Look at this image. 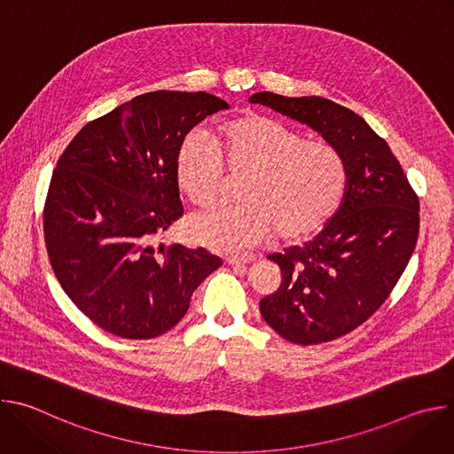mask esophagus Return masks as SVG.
Listing matches in <instances>:
<instances>
[{
    "instance_id": "esophagus-1",
    "label": "esophagus",
    "mask_w": 454,
    "mask_h": 454,
    "mask_svg": "<svg viewBox=\"0 0 454 454\" xmlns=\"http://www.w3.org/2000/svg\"><path fill=\"white\" fill-rule=\"evenodd\" d=\"M253 261H254L253 254H231V256H226V264L228 266L247 264V262H253Z\"/></svg>"
}]
</instances>
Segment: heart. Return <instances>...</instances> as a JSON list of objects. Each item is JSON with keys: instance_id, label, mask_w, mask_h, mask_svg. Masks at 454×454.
<instances>
[{"instance_id": "b5f03b06", "label": "heart", "mask_w": 454, "mask_h": 454, "mask_svg": "<svg viewBox=\"0 0 454 454\" xmlns=\"http://www.w3.org/2000/svg\"><path fill=\"white\" fill-rule=\"evenodd\" d=\"M247 177L239 207L219 208L192 221L190 239L214 251H239L277 231L300 240L325 226L347 190L341 153L321 140H305L293 125L258 113L224 121L212 142L203 131L188 133L176 153V181L198 208H212L221 196L224 168Z\"/></svg>"}]
</instances>
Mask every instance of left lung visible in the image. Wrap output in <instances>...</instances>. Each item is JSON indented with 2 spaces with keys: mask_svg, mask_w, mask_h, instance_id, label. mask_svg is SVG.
Returning a JSON list of instances; mask_svg holds the SVG:
<instances>
[{
  "mask_svg": "<svg viewBox=\"0 0 454 454\" xmlns=\"http://www.w3.org/2000/svg\"><path fill=\"white\" fill-rule=\"evenodd\" d=\"M309 125L347 163V190L333 219L303 247L268 258L282 284L261 314L284 340L317 345L364 323L392 293L419 237V198L387 145L354 111L321 97H249Z\"/></svg>",
  "mask_w": 454,
  "mask_h": 454,
  "instance_id": "1",
  "label": "left lung"
}]
</instances>
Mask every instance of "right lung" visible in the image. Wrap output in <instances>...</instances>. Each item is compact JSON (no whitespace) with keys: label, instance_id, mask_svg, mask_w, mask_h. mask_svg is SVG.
Segmentation results:
<instances>
[{"label":"right lung","instance_id":"1","mask_svg":"<svg viewBox=\"0 0 454 454\" xmlns=\"http://www.w3.org/2000/svg\"><path fill=\"white\" fill-rule=\"evenodd\" d=\"M228 109L205 91H151L86 123L57 161L44 205L51 270L106 333L165 334L201 282L223 266L203 247L154 240L183 215L176 181L181 140Z\"/></svg>","mask_w":454,"mask_h":454}]
</instances>
